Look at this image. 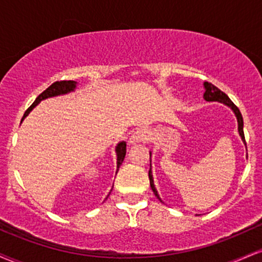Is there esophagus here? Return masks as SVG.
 I'll return each instance as SVG.
<instances>
[{"label":"esophagus","instance_id":"34e87169","mask_svg":"<svg viewBox=\"0 0 262 262\" xmlns=\"http://www.w3.org/2000/svg\"><path fill=\"white\" fill-rule=\"evenodd\" d=\"M149 139V133L145 129H137L133 134L129 138V144H137V143H145Z\"/></svg>","mask_w":262,"mask_h":262}]
</instances>
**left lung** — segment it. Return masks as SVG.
Segmentation results:
<instances>
[{
  "instance_id": "left-lung-1",
  "label": "left lung",
  "mask_w": 262,
  "mask_h": 262,
  "mask_svg": "<svg viewBox=\"0 0 262 262\" xmlns=\"http://www.w3.org/2000/svg\"><path fill=\"white\" fill-rule=\"evenodd\" d=\"M203 85H204V90H206V91H204V93H203L204 100L208 101V102H214V101L221 102V103L227 104L228 107H230L231 110H233V112H234V114H235V117L237 119V130H239V134H240V137H242L243 141L245 143L244 129H243V127H244V122H243V116H242V113H240L239 108H237L235 104H234L233 102L230 101V98L228 97V96L225 95L223 91H221L218 87H215L214 85H212V83H209V82H204ZM245 145H246V143H245ZM150 156H151V152H150ZM149 180H150V187H151L152 192H154L155 196L161 201V198L159 197L158 191H156V188L154 186V180H152L151 167H150V170H149Z\"/></svg>"
}]
</instances>
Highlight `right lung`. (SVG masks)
Instances as JSON below:
<instances>
[{
    "label": "right lung",
    "instance_id": "right-lung-1",
    "mask_svg": "<svg viewBox=\"0 0 262 262\" xmlns=\"http://www.w3.org/2000/svg\"><path fill=\"white\" fill-rule=\"evenodd\" d=\"M76 85H77L76 81H56V82H54L53 85H50L49 87H48L47 90H45V91L41 92L40 95H39L38 97L35 98V101L33 102L32 106L29 107L28 110L26 111V113H25V116H23L22 121L26 118L27 116H28L29 112H31L33 108L37 106V104H38L40 101L45 100V98L55 97V96L66 95V93H69V92H73L74 90L76 89ZM125 152H127V144H125V141H121V143H119L118 145L116 146L117 171H118L119 166H121L123 160H124Z\"/></svg>",
    "mask_w": 262,
    "mask_h": 262
}]
</instances>
